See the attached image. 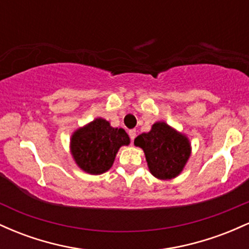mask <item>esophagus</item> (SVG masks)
<instances>
[{
  "label": "esophagus",
  "instance_id": "34e87169",
  "mask_svg": "<svg viewBox=\"0 0 249 249\" xmlns=\"http://www.w3.org/2000/svg\"><path fill=\"white\" fill-rule=\"evenodd\" d=\"M128 136H130V139L133 142V139L136 138V130H128Z\"/></svg>",
  "mask_w": 249,
  "mask_h": 249
}]
</instances>
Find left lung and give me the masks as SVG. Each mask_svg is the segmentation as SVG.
I'll use <instances>...</instances> for the list:
<instances>
[{
	"label": "left lung",
	"instance_id": "left-lung-1",
	"mask_svg": "<svg viewBox=\"0 0 249 249\" xmlns=\"http://www.w3.org/2000/svg\"><path fill=\"white\" fill-rule=\"evenodd\" d=\"M134 145L144 150L151 173L158 179H172L181 172L191 153L187 138L166 123L153 124L148 133L134 139Z\"/></svg>",
	"mask_w": 249,
	"mask_h": 249
}]
</instances>
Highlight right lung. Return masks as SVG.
I'll return each instance as SVG.
<instances>
[{
    "label": "right lung",
    "instance_id": "obj_1",
    "mask_svg": "<svg viewBox=\"0 0 249 249\" xmlns=\"http://www.w3.org/2000/svg\"><path fill=\"white\" fill-rule=\"evenodd\" d=\"M128 142L130 138L123 128L111 127L105 119L97 118L73 133L71 152L83 171L102 174L112 166L119 147Z\"/></svg>",
    "mask_w": 249,
    "mask_h": 249
}]
</instances>
